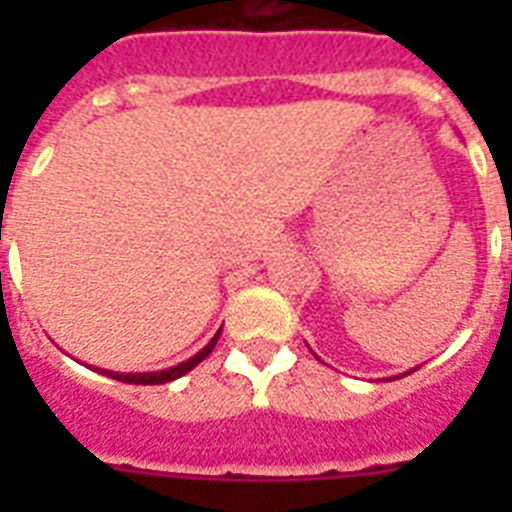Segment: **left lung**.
Wrapping results in <instances>:
<instances>
[{
	"label": "left lung",
	"instance_id": "left-lung-1",
	"mask_svg": "<svg viewBox=\"0 0 512 512\" xmlns=\"http://www.w3.org/2000/svg\"><path fill=\"white\" fill-rule=\"evenodd\" d=\"M414 369H417V366H414ZM414 369H409V372H406V374H412V372H414Z\"/></svg>",
	"mask_w": 512,
	"mask_h": 512
}]
</instances>
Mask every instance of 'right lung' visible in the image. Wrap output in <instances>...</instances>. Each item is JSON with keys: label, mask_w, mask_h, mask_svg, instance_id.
<instances>
[{"label": "right lung", "mask_w": 512, "mask_h": 512, "mask_svg": "<svg viewBox=\"0 0 512 512\" xmlns=\"http://www.w3.org/2000/svg\"><path fill=\"white\" fill-rule=\"evenodd\" d=\"M220 332L223 329H217L215 337L204 345V348L196 353V356H191L188 361H183V364L177 366H170V369H159V372H111V369H100V366H90V369H95V372L106 374V377H111V380H119V382H132V385H164V382H172L177 380V377H183V374H188L196 364H201L204 358L212 353V348H215L217 337H220Z\"/></svg>", "instance_id": "right-lung-1"}]
</instances>
